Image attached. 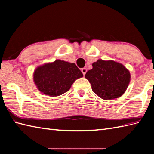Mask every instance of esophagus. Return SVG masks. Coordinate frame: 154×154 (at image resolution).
<instances>
[{
    "label": "esophagus",
    "instance_id": "1",
    "mask_svg": "<svg viewBox=\"0 0 154 154\" xmlns=\"http://www.w3.org/2000/svg\"><path fill=\"white\" fill-rule=\"evenodd\" d=\"M87 69L86 68H82L81 69V72H82L83 73V75H85V73H87Z\"/></svg>",
    "mask_w": 154,
    "mask_h": 154
}]
</instances>
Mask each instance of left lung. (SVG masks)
Wrapping results in <instances>:
<instances>
[{
	"mask_svg": "<svg viewBox=\"0 0 154 154\" xmlns=\"http://www.w3.org/2000/svg\"><path fill=\"white\" fill-rule=\"evenodd\" d=\"M93 69L88 71L85 78L89 80L93 92L104 100L120 97L125 92L130 80L128 70L114 61L97 60Z\"/></svg>",
	"mask_w": 154,
	"mask_h": 154,
	"instance_id": "8db88e82",
	"label": "left lung"
}]
</instances>
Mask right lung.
I'll list each match as a JSON object with an SVG mask.
<instances>
[{
	"mask_svg": "<svg viewBox=\"0 0 154 154\" xmlns=\"http://www.w3.org/2000/svg\"><path fill=\"white\" fill-rule=\"evenodd\" d=\"M82 77V72L75 63L57 60L38 67L34 72V81L41 92L56 97L67 92L74 81Z\"/></svg>",
	"mask_w": 154,
	"mask_h": 154,
	"instance_id": "add662e5",
	"label": "right lung"
}]
</instances>
